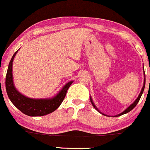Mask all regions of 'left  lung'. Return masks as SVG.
<instances>
[{"instance_id":"obj_1","label":"left lung","mask_w":150,"mask_h":150,"mask_svg":"<svg viewBox=\"0 0 150 150\" xmlns=\"http://www.w3.org/2000/svg\"><path fill=\"white\" fill-rule=\"evenodd\" d=\"M144 85H143V87H142V90H141L140 93H139V96H138V98H136V100H135V101L133 102V103H132L131 105H130V106H129L128 107H127V109H126L124 111V112H122V113L119 114V115H116V117H119V116H121V115H124V114H126V113H127V112H130V111H131L132 109H133V108H134L135 106H136V105H137V103H139V100H140L141 97H142V93H143V92H144V87H145V74H144ZM90 102H91V103H92V105H93V107H94L95 109H96V110L98 111V112H100V114H102V115H105V116H107V115H104V114H103V113H102V112H100V111H99L98 109V108L96 107V105H95V104H94V103H93V100H92L91 97H90Z\"/></svg>"}]
</instances>
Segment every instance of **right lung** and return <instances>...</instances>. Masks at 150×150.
<instances>
[{
	"mask_svg": "<svg viewBox=\"0 0 150 150\" xmlns=\"http://www.w3.org/2000/svg\"><path fill=\"white\" fill-rule=\"evenodd\" d=\"M18 50L14 53L10 60L6 76V89L10 100L19 110L28 116L39 117L52 113L60 106L64 100L68 89L73 83V81L68 82L55 96L51 98L36 99L26 97L16 89L13 82V60Z\"/></svg>",
	"mask_w": 150,
	"mask_h": 150,
	"instance_id": "obj_1",
	"label": "right lung"
}]
</instances>
